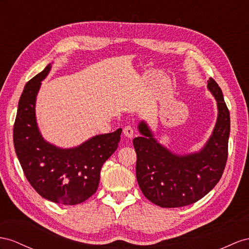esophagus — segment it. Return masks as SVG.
Instances as JSON below:
<instances>
[{"label":"esophagus","instance_id":"1","mask_svg":"<svg viewBox=\"0 0 249 249\" xmlns=\"http://www.w3.org/2000/svg\"><path fill=\"white\" fill-rule=\"evenodd\" d=\"M123 132H124V135H125L127 138H132L133 135H135V129H133L132 126L127 125V126L124 127Z\"/></svg>","mask_w":249,"mask_h":249}]
</instances>
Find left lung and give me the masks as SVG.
<instances>
[{"label": "left lung", "instance_id": "left-lung-1", "mask_svg": "<svg viewBox=\"0 0 249 249\" xmlns=\"http://www.w3.org/2000/svg\"><path fill=\"white\" fill-rule=\"evenodd\" d=\"M207 87L218 102L219 114L213 136L196 154L177 156L156 141L144 122L139 125L143 136L133 139L137 180L156 205L175 208L196 203L218 184L225 169L231 117L216 82L210 78Z\"/></svg>", "mask_w": 249, "mask_h": 249}]
</instances>
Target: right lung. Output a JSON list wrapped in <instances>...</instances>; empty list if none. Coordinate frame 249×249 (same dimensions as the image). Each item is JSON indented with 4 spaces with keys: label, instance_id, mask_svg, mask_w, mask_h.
<instances>
[{
    "label": "right lung",
    "instance_id": "obj_1",
    "mask_svg": "<svg viewBox=\"0 0 249 249\" xmlns=\"http://www.w3.org/2000/svg\"><path fill=\"white\" fill-rule=\"evenodd\" d=\"M50 68L49 64L25 85L14 125L15 149L25 177L37 194L52 202L75 205L97 191L101 168L117 150L122 129L95 136L71 149L44 141L35 105L41 81Z\"/></svg>",
    "mask_w": 249,
    "mask_h": 249
}]
</instances>
